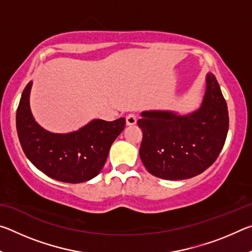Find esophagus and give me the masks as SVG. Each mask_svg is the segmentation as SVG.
Here are the masks:
<instances>
[{"instance_id":"obj_1","label":"esophagus","mask_w":252,"mask_h":252,"mask_svg":"<svg viewBox=\"0 0 252 252\" xmlns=\"http://www.w3.org/2000/svg\"><path fill=\"white\" fill-rule=\"evenodd\" d=\"M126 126H134L136 123V116L133 113L127 114L126 118Z\"/></svg>"}]
</instances>
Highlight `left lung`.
Returning <instances> with one entry per match:
<instances>
[{"instance_id":"1","label":"left lung","mask_w":252,"mask_h":252,"mask_svg":"<svg viewBox=\"0 0 252 252\" xmlns=\"http://www.w3.org/2000/svg\"><path fill=\"white\" fill-rule=\"evenodd\" d=\"M138 120L143 138L140 158L153 176L182 180L202 173L219 157L229 129L227 102L212 73L201 108L188 116L146 111Z\"/></svg>"}]
</instances>
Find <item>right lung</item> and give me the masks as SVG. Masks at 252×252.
Masks as SVG:
<instances>
[{"label":"right lung","instance_id":"right-lung-1","mask_svg":"<svg viewBox=\"0 0 252 252\" xmlns=\"http://www.w3.org/2000/svg\"><path fill=\"white\" fill-rule=\"evenodd\" d=\"M32 82L28 83L16 110V130L25 156L58 181L80 183L100 173L111 144L125 129L126 119L116 121L93 120L79 131L51 133L34 121L29 96Z\"/></svg>","mask_w":252,"mask_h":252}]
</instances>
